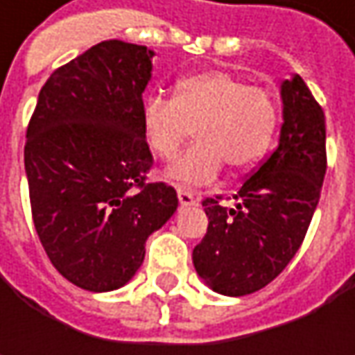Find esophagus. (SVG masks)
Instances as JSON below:
<instances>
[{"label":"esophagus","mask_w":355,"mask_h":355,"mask_svg":"<svg viewBox=\"0 0 355 355\" xmlns=\"http://www.w3.org/2000/svg\"><path fill=\"white\" fill-rule=\"evenodd\" d=\"M178 199H180V203L182 205H196L198 203V198L191 193V191H187V189H178Z\"/></svg>","instance_id":"1"}]
</instances>
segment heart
<instances>
[{
	"label": "heart",
	"instance_id": "heart-1",
	"mask_svg": "<svg viewBox=\"0 0 355 355\" xmlns=\"http://www.w3.org/2000/svg\"><path fill=\"white\" fill-rule=\"evenodd\" d=\"M277 128V106L261 87L221 69L178 80L173 98L150 96L142 104V132L159 159H171L196 130L198 142L168 168L180 185L213 182L223 164L245 171L259 164Z\"/></svg>",
	"mask_w": 355,
	"mask_h": 355
}]
</instances>
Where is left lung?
Returning <instances> with one entry per match:
<instances>
[{
  "instance_id": "1",
  "label": "left lung",
  "mask_w": 355,
  "mask_h": 355,
  "mask_svg": "<svg viewBox=\"0 0 355 355\" xmlns=\"http://www.w3.org/2000/svg\"><path fill=\"white\" fill-rule=\"evenodd\" d=\"M277 150L235 196V207L205 199L207 233L193 249L199 279L215 293L265 288L300 249L326 173V122L300 75L282 80Z\"/></svg>"
}]
</instances>
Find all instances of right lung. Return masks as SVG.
Returning <instances> with one entry per match:
<instances>
[{
	"instance_id": "1",
	"label": "right lung",
	"mask_w": 355,
	"mask_h": 355,
	"mask_svg": "<svg viewBox=\"0 0 355 355\" xmlns=\"http://www.w3.org/2000/svg\"><path fill=\"white\" fill-rule=\"evenodd\" d=\"M152 59L154 51L116 39L90 47L49 76L27 128L35 231L53 266L90 293L124 286L148 237L178 209L171 185L146 184Z\"/></svg>"
}]
</instances>
